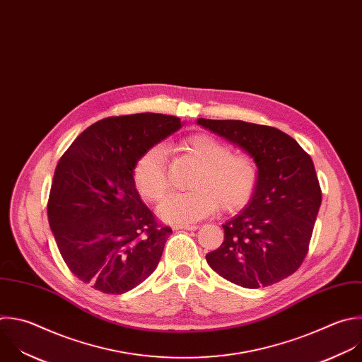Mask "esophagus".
<instances>
[{"mask_svg": "<svg viewBox=\"0 0 362 362\" xmlns=\"http://www.w3.org/2000/svg\"><path fill=\"white\" fill-rule=\"evenodd\" d=\"M173 228L175 230H190V231H193V230L197 228V226L196 224H176Z\"/></svg>", "mask_w": 362, "mask_h": 362, "instance_id": "esophagus-1", "label": "esophagus"}]
</instances>
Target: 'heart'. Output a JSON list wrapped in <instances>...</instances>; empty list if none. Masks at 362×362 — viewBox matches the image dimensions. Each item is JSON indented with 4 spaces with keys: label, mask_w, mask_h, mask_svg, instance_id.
Wrapping results in <instances>:
<instances>
[{
    "label": "heart",
    "mask_w": 362,
    "mask_h": 362,
    "mask_svg": "<svg viewBox=\"0 0 362 362\" xmlns=\"http://www.w3.org/2000/svg\"><path fill=\"white\" fill-rule=\"evenodd\" d=\"M180 149L199 169L190 180L193 190L169 194L159 206V217L172 224L197 221L220 207L221 211L242 209L257 185L255 160L207 134H194L180 144ZM134 182L142 196L160 200L169 187L166 153L162 146L146 149L135 162Z\"/></svg>",
    "instance_id": "heart-1"
}]
</instances>
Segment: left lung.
<instances>
[{
    "instance_id": "1",
    "label": "left lung",
    "mask_w": 362,
    "mask_h": 362,
    "mask_svg": "<svg viewBox=\"0 0 362 362\" xmlns=\"http://www.w3.org/2000/svg\"><path fill=\"white\" fill-rule=\"evenodd\" d=\"M197 124L246 151L257 165L255 193L242 213L223 224L224 240L206 255L209 266L246 288L284 280L307 256L321 206L310 155L273 127L203 117Z\"/></svg>"
}]
</instances>
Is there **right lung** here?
<instances>
[{"label":"right lung","mask_w":362,"mask_h":362,"mask_svg":"<svg viewBox=\"0 0 362 362\" xmlns=\"http://www.w3.org/2000/svg\"><path fill=\"white\" fill-rule=\"evenodd\" d=\"M182 127L162 113L110 116L85 129L61 156L48 221L68 269L106 294H124L158 267L169 226L141 200L136 159Z\"/></svg>","instance_id":"1"}]
</instances>
